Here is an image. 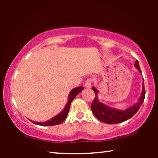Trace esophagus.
Listing matches in <instances>:
<instances>
[{
	"label": "esophagus",
	"instance_id": "esophagus-1",
	"mask_svg": "<svg viewBox=\"0 0 158 158\" xmlns=\"http://www.w3.org/2000/svg\"><path fill=\"white\" fill-rule=\"evenodd\" d=\"M92 82H93L92 79H90V78H88V79L86 80L85 82V87L86 88H90V87H91Z\"/></svg>",
	"mask_w": 158,
	"mask_h": 158
}]
</instances>
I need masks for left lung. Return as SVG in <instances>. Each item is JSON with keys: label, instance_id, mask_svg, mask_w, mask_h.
<instances>
[{"label": "left lung", "instance_id": "8db88e82", "mask_svg": "<svg viewBox=\"0 0 158 158\" xmlns=\"http://www.w3.org/2000/svg\"><path fill=\"white\" fill-rule=\"evenodd\" d=\"M135 66L136 68L138 69L141 72L138 60L135 62ZM92 89L94 90L96 95H97L98 93V90L94 87H93ZM144 96H145V90H144V85L143 83L142 94L139 99V101L137 103H135L133 106L129 107L125 110H118L114 109V108H111L103 104V103L99 102L98 97L96 96L90 107H91L93 114L101 122L110 124H118V123L123 122L124 121L129 119L137 113L142 104V103L144 102Z\"/></svg>", "mask_w": 158, "mask_h": 158}]
</instances>
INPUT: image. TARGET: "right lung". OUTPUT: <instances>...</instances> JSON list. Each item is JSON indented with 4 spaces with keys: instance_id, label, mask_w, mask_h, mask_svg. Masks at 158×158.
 Returning a JSON list of instances; mask_svg holds the SVG:
<instances>
[{
    "instance_id": "add662e5",
    "label": "right lung",
    "mask_w": 158,
    "mask_h": 158,
    "mask_svg": "<svg viewBox=\"0 0 158 158\" xmlns=\"http://www.w3.org/2000/svg\"><path fill=\"white\" fill-rule=\"evenodd\" d=\"M83 90V87H77L73 88L69 94L68 97V101L65 107L64 108V109L60 112V114H58L57 115H56L55 117H53L52 119L46 121L44 122H34V121H31L32 123H34V124H38L41 125V126H54V125H57L61 124L62 122H63L64 119H65L67 116H68L69 110H70V104L73 99L75 98V96L79 94L80 92H81Z\"/></svg>"
}]
</instances>
